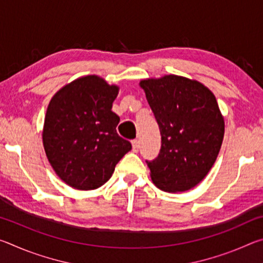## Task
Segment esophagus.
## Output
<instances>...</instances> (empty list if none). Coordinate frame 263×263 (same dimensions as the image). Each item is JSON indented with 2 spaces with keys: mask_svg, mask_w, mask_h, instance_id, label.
I'll return each mask as SVG.
<instances>
[{
  "mask_svg": "<svg viewBox=\"0 0 263 263\" xmlns=\"http://www.w3.org/2000/svg\"><path fill=\"white\" fill-rule=\"evenodd\" d=\"M139 140H133L132 141V149H133V152H138V151H139Z\"/></svg>",
  "mask_w": 263,
  "mask_h": 263,
  "instance_id": "1",
  "label": "esophagus"
}]
</instances>
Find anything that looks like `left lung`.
Segmentation results:
<instances>
[{
  "label": "left lung",
  "instance_id": "8db88e82",
  "mask_svg": "<svg viewBox=\"0 0 263 263\" xmlns=\"http://www.w3.org/2000/svg\"><path fill=\"white\" fill-rule=\"evenodd\" d=\"M161 133L159 157L147 162L159 189H193L210 172L224 139V116L202 82L168 74L139 82Z\"/></svg>",
  "mask_w": 263,
  "mask_h": 263
}]
</instances>
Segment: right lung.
<instances>
[{"label": "right lung", "instance_id": "1", "mask_svg": "<svg viewBox=\"0 0 263 263\" xmlns=\"http://www.w3.org/2000/svg\"><path fill=\"white\" fill-rule=\"evenodd\" d=\"M118 92L117 84L86 75L65 84L48 103L44 149L55 174L74 189L100 188L132 148L116 131L119 117L111 109Z\"/></svg>", "mask_w": 263, "mask_h": 263}]
</instances>
